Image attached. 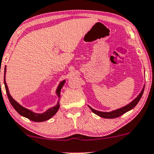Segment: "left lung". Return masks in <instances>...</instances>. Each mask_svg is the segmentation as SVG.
Returning <instances> with one entry per match:
<instances>
[{
    "instance_id": "8db88e82",
    "label": "left lung",
    "mask_w": 154,
    "mask_h": 154,
    "mask_svg": "<svg viewBox=\"0 0 154 154\" xmlns=\"http://www.w3.org/2000/svg\"><path fill=\"white\" fill-rule=\"evenodd\" d=\"M144 88H145V85H144L143 88L141 92H140L139 95L137 96V97L135 98V99L133 100L132 102H131L130 103H128V105H125V106L117 109V110L110 111V112H102V111H98V110H95V109H93L92 107L89 106V105L88 106L90 108V110H91L92 112H94V113L97 115V116H99L100 117H101V118H108L109 119V118H116L120 117V116H122L123 114L127 112L128 111L132 110L133 107H135V106L138 104V103L139 102L140 98H141V97H142L143 93Z\"/></svg>"
}]
</instances>
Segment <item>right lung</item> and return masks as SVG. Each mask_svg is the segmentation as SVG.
<instances>
[{
    "instance_id": "obj_1",
    "label": "right lung",
    "mask_w": 154,
    "mask_h": 154,
    "mask_svg": "<svg viewBox=\"0 0 154 154\" xmlns=\"http://www.w3.org/2000/svg\"><path fill=\"white\" fill-rule=\"evenodd\" d=\"M5 73H6V66H5L4 69V85H5V90H6L7 95H8V97L9 99V101H10L11 104V105L14 107L15 110L17 111L21 116L34 122H43V121H46V120H49L50 118H52L53 116L57 113V111L59 110V100H60L61 90H62V87L64 86V83L66 82L65 79L62 81V82L59 83L58 87H57V88L56 94L59 97L57 104L55 105V106L50 107V108L46 110L44 112H42V113H36V112H33L32 110H29V109L23 107L12 97V96L11 95L10 92H9L8 85H7L6 82H5Z\"/></svg>"
}]
</instances>
